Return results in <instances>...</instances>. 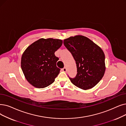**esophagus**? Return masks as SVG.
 Segmentation results:
<instances>
[{"mask_svg":"<svg viewBox=\"0 0 126 126\" xmlns=\"http://www.w3.org/2000/svg\"><path fill=\"white\" fill-rule=\"evenodd\" d=\"M62 70L63 71V72H66V70H67L66 68L65 67H64L63 68H62Z\"/></svg>","mask_w":126,"mask_h":126,"instance_id":"obj_1","label":"esophagus"}]
</instances>
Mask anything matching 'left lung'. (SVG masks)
Here are the masks:
<instances>
[{"instance_id":"obj_1","label":"left lung","mask_w":126,"mask_h":126,"mask_svg":"<svg viewBox=\"0 0 126 126\" xmlns=\"http://www.w3.org/2000/svg\"><path fill=\"white\" fill-rule=\"evenodd\" d=\"M64 46L72 53L77 68L72 83L82 90L95 86L105 74V56L100 47L82 35L70 36L64 40Z\"/></svg>"}]
</instances>
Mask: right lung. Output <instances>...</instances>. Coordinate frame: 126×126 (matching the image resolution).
<instances>
[{"label":"right lung","mask_w":126,"mask_h":126,"mask_svg":"<svg viewBox=\"0 0 126 126\" xmlns=\"http://www.w3.org/2000/svg\"><path fill=\"white\" fill-rule=\"evenodd\" d=\"M59 39H40L27 48L21 59V67L27 80L37 88L52 84L60 73L59 58L54 52L62 45Z\"/></svg>","instance_id":"obj_1"}]
</instances>
